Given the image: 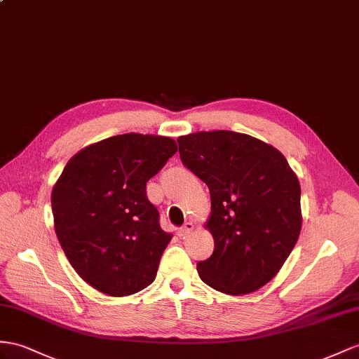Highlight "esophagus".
Returning <instances> with one entry per match:
<instances>
[{
  "instance_id": "1",
  "label": "esophagus",
  "mask_w": 359,
  "mask_h": 359,
  "mask_svg": "<svg viewBox=\"0 0 359 359\" xmlns=\"http://www.w3.org/2000/svg\"><path fill=\"white\" fill-rule=\"evenodd\" d=\"M192 231H194V224H192L191 222H187L185 224H183L179 231H177V233H179V236H187V235H189Z\"/></svg>"
}]
</instances>
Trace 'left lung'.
I'll use <instances>...</instances> for the list:
<instances>
[{"instance_id": "8db88e82", "label": "left lung", "mask_w": 359, "mask_h": 359, "mask_svg": "<svg viewBox=\"0 0 359 359\" xmlns=\"http://www.w3.org/2000/svg\"><path fill=\"white\" fill-rule=\"evenodd\" d=\"M180 161L210 192L214 253L197 264L201 280L226 294L270 282L297 243L300 185L283 154L253 136L198 132L179 140Z\"/></svg>"}]
</instances>
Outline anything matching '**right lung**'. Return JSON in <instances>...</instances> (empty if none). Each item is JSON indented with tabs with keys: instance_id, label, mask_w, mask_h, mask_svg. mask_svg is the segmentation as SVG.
Wrapping results in <instances>:
<instances>
[{
	"instance_id": "add662e5",
	"label": "right lung",
	"mask_w": 359,
	"mask_h": 359,
	"mask_svg": "<svg viewBox=\"0 0 359 359\" xmlns=\"http://www.w3.org/2000/svg\"><path fill=\"white\" fill-rule=\"evenodd\" d=\"M176 151L171 137L126 133L86 147L63 168L51 194L54 229L90 287L121 297L154 280L172 235L145 187Z\"/></svg>"
}]
</instances>
